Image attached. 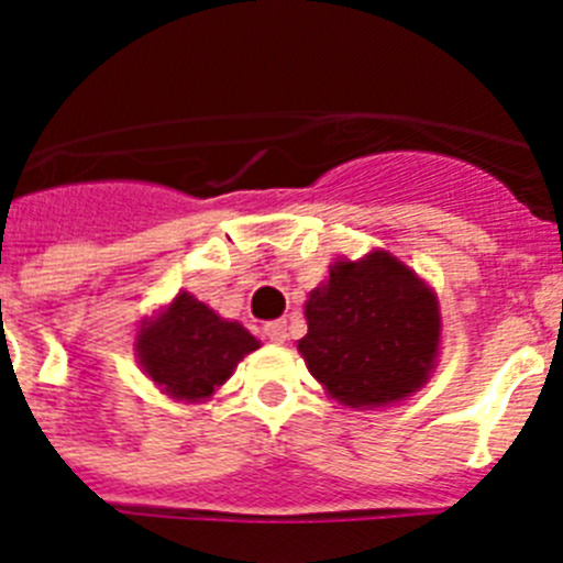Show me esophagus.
Returning a JSON list of instances; mask_svg holds the SVG:
<instances>
[{
	"label": "esophagus",
	"instance_id": "esophagus-1",
	"mask_svg": "<svg viewBox=\"0 0 563 563\" xmlns=\"http://www.w3.org/2000/svg\"><path fill=\"white\" fill-rule=\"evenodd\" d=\"M265 335H267V341H273V343H285L287 341V321H282V318H278V321L265 324Z\"/></svg>",
	"mask_w": 563,
	"mask_h": 563
}]
</instances>
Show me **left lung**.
I'll list each match as a JSON object with an SVG mask.
<instances>
[{
	"instance_id": "obj_1",
	"label": "left lung",
	"mask_w": 563,
	"mask_h": 563,
	"mask_svg": "<svg viewBox=\"0 0 563 563\" xmlns=\"http://www.w3.org/2000/svg\"><path fill=\"white\" fill-rule=\"evenodd\" d=\"M305 318L298 352L327 395L350 409L409 400L440 357L437 292L389 251L332 262Z\"/></svg>"
}]
</instances>
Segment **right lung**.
<instances>
[{
  "label": "right lung",
  "mask_w": 563,
  "mask_h": 563,
  "mask_svg": "<svg viewBox=\"0 0 563 563\" xmlns=\"http://www.w3.org/2000/svg\"><path fill=\"white\" fill-rule=\"evenodd\" d=\"M253 350H258V341L245 327L217 316L186 290L152 318H143L134 335V355L143 375L163 395L183 402L211 400L236 363Z\"/></svg>",
  "instance_id": "right-lung-1"
}]
</instances>
